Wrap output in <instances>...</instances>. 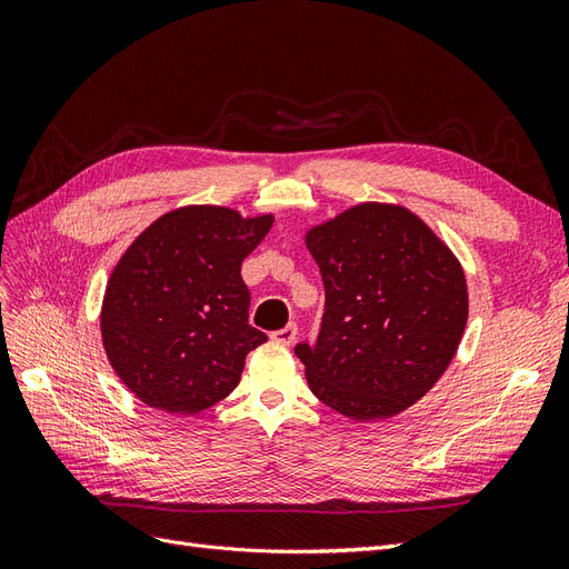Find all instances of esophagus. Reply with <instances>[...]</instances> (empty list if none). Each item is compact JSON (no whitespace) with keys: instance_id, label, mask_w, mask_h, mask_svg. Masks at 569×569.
Wrapping results in <instances>:
<instances>
[{"instance_id":"34e87169","label":"esophagus","mask_w":569,"mask_h":569,"mask_svg":"<svg viewBox=\"0 0 569 569\" xmlns=\"http://www.w3.org/2000/svg\"><path fill=\"white\" fill-rule=\"evenodd\" d=\"M270 339H272V341H278V343H284V347H291V343H295V339H297V325H287V327H282V330L272 332V335H270Z\"/></svg>"}]
</instances>
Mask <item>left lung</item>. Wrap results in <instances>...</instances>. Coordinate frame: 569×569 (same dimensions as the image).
Listing matches in <instances>:
<instances>
[{"label": "left lung", "instance_id": "left-lung-1", "mask_svg": "<svg viewBox=\"0 0 569 569\" xmlns=\"http://www.w3.org/2000/svg\"><path fill=\"white\" fill-rule=\"evenodd\" d=\"M325 284L313 347L295 349L318 399L351 420L399 416L451 366L468 322L453 251L406 206L366 201L306 232Z\"/></svg>", "mask_w": 569, "mask_h": 569}]
</instances>
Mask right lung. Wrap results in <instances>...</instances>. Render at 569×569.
<instances>
[{"label":"right lung","mask_w":569,"mask_h":569,"mask_svg":"<svg viewBox=\"0 0 569 569\" xmlns=\"http://www.w3.org/2000/svg\"><path fill=\"white\" fill-rule=\"evenodd\" d=\"M272 213L182 206L157 218L120 256L101 303V341L137 399L197 416L239 385L247 353L268 339L249 325L242 261Z\"/></svg>","instance_id":"obj_1"}]
</instances>
